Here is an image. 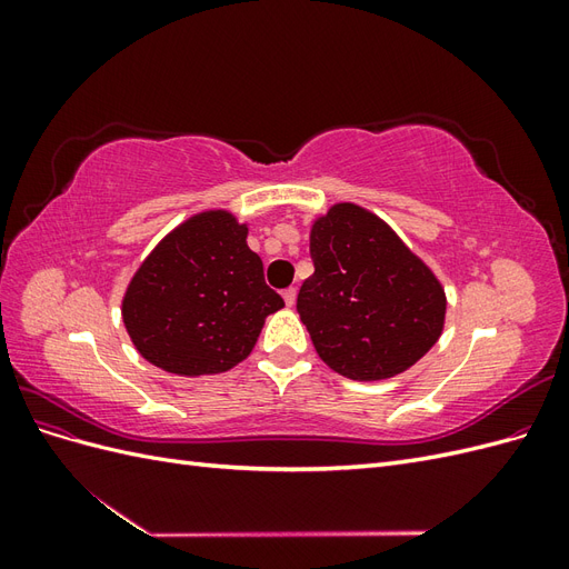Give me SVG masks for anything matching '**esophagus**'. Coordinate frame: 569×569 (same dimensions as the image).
I'll use <instances>...</instances> for the list:
<instances>
[{
  "mask_svg": "<svg viewBox=\"0 0 569 569\" xmlns=\"http://www.w3.org/2000/svg\"><path fill=\"white\" fill-rule=\"evenodd\" d=\"M282 299H284L287 306H295V303H297V287H287V289L282 291Z\"/></svg>",
  "mask_w": 569,
  "mask_h": 569,
  "instance_id": "esophagus-1",
  "label": "esophagus"
}]
</instances>
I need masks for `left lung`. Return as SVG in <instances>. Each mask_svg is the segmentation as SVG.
<instances>
[{
  "label": "left lung",
  "instance_id": "left-lung-1",
  "mask_svg": "<svg viewBox=\"0 0 569 569\" xmlns=\"http://www.w3.org/2000/svg\"><path fill=\"white\" fill-rule=\"evenodd\" d=\"M316 272L297 311L318 356L358 382L387 380L435 347L446 295L420 258L385 220L337 203L311 230Z\"/></svg>",
  "mask_w": 569,
  "mask_h": 569
}]
</instances>
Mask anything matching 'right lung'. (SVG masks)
Segmentation results:
<instances>
[{"label":"right lung","mask_w":569,"mask_h":569,"mask_svg":"<svg viewBox=\"0 0 569 569\" xmlns=\"http://www.w3.org/2000/svg\"><path fill=\"white\" fill-rule=\"evenodd\" d=\"M247 232L228 211L199 213L163 237L134 272L123 322L151 366L218 375L251 353L266 318L284 301L266 284Z\"/></svg>","instance_id":"right-lung-1"}]
</instances>
